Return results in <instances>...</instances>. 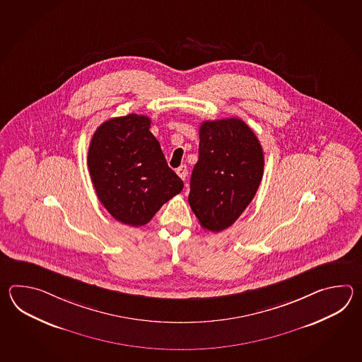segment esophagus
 Segmentation results:
<instances>
[{"label":"esophagus","instance_id":"obj_1","mask_svg":"<svg viewBox=\"0 0 362 362\" xmlns=\"http://www.w3.org/2000/svg\"><path fill=\"white\" fill-rule=\"evenodd\" d=\"M176 173H177L178 176L182 178V180H186V176H187V167H186V165H180L177 170H176Z\"/></svg>","mask_w":362,"mask_h":362}]
</instances>
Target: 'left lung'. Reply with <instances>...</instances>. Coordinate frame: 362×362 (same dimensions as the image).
<instances>
[{
	"mask_svg": "<svg viewBox=\"0 0 362 362\" xmlns=\"http://www.w3.org/2000/svg\"><path fill=\"white\" fill-rule=\"evenodd\" d=\"M199 159L190 178L189 203L207 230H223L254 199L264 172L262 147L243 120L203 122Z\"/></svg>",
	"mask_w": 362,
	"mask_h": 362,
	"instance_id": "1",
	"label": "left lung"
}]
</instances>
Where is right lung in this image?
I'll return each mask as SVG.
<instances>
[{
  "label": "right lung",
  "mask_w": 362,
  "mask_h": 362,
  "mask_svg": "<svg viewBox=\"0 0 362 362\" xmlns=\"http://www.w3.org/2000/svg\"><path fill=\"white\" fill-rule=\"evenodd\" d=\"M150 117H112L93 134L88 168L97 197L120 223L142 226L184 187L150 132Z\"/></svg>",
  "instance_id": "obj_1"
}]
</instances>
